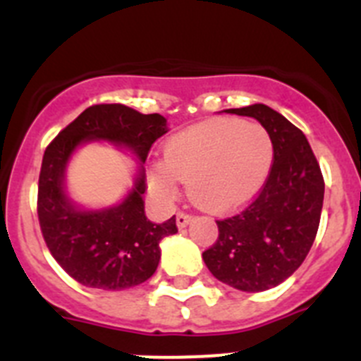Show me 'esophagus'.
Returning <instances> with one entry per match:
<instances>
[{"label": "esophagus", "mask_w": 361, "mask_h": 361, "mask_svg": "<svg viewBox=\"0 0 361 361\" xmlns=\"http://www.w3.org/2000/svg\"><path fill=\"white\" fill-rule=\"evenodd\" d=\"M190 221H192V216H188V214H183V212H180L176 216V225H178V228H185V226L188 225V223H190Z\"/></svg>", "instance_id": "1"}]
</instances>
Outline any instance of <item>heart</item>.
I'll return each mask as SVG.
<instances>
[{
	"mask_svg": "<svg viewBox=\"0 0 361 361\" xmlns=\"http://www.w3.org/2000/svg\"><path fill=\"white\" fill-rule=\"evenodd\" d=\"M274 157V140L264 126L217 116L165 140L161 164L149 169V188L160 200H173L178 181H183L188 200L201 210L232 212L264 187Z\"/></svg>",
	"mask_w": 361,
	"mask_h": 361,
	"instance_id": "heart-1",
	"label": "heart"
}]
</instances>
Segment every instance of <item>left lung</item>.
Returning <instances> with one entry per match:
<instances>
[{
    "label": "left lung",
    "instance_id": "8db88e82",
    "mask_svg": "<svg viewBox=\"0 0 361 361\" xmlns=\"http://www.w3.org/2000/svg\"><path fill=\"white\" fill-rule=\"evenodd\" d=\"M226 111L264 126L275 157L253 203L216 221L219 237L203 261L217 281L255 293L291 277L310 253L322 214L324 178L304 133L281 113L264 104Z\"/></svg>",
    "mask_w": 361,
    "mask_h": 361
}]
</instances>
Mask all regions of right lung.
<instances>
[{
    "label": "right lung",
    "mask_w": 361,
    "mask_h": 361,
    "mask_svg": "<svg viewBox=\"0 0 361 361\" xmlns=\"http://www.w3.org/2000/svg\"><path fill=\"white\" fill-rule=\"evenodd\" d=\"M167 118L144 115L124 104L84 109L44 151L39 174L37 216L54 259L70 277L97 290L118 291L152 277L160 262V241L178 232L176 217L152 223L145 216V158L167 133ZM108 141L137 158L128 194L111 207L86 209L69 196L66 171L76 149Z\"/></svg>",
    "instance_id": "right-lung-1"
}]
</instances>
